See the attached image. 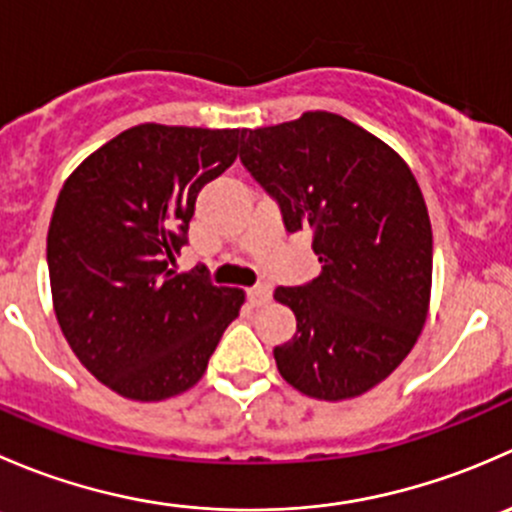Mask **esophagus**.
<instances>
[{
	"instance_id": "1",
	"label": "esophagus",
	"mask_w": 512,
	"mask_h": 512,
	"mask_svg": "<svg viewBox=\"0 0 512 512\" xmlns=\"http://www.w3.org/2000/svg\"><path fill=\"white\" fill-rule=\"evenodd\" d=\"M270 297H272V289L267 285H257L247 289V299H250L252 307H262V304L270 302Z\"/></svg>"
}]
</instances>
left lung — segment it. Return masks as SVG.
Returning a JSON list of instances; mask_svg holds the SVG:
<instances>
[{"label": "left lung", "mask_w": 512, "mask_h": 512, "mask_svg": "<svg viewBox=\"0 0 512 512\" xmlns=\"http://www.w3.org/2000/svg\"><path fill=\"white\" fill-rule=\"evenodd\" d=\"M240 160L289 232H314L322 262L309 285L275 289L297 317L292 342L275 349L282 379L319 401L366 394L409 356L431 304L433 235L414 173L329 111L245 131Z\"/></svg>", "instance_id": "8db88e82"}]
</instances>
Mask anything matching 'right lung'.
I'll use <instances>...</instances> for the list:
<instances>
[{"mask_svg":"<svg viewBox=\"0 0 512 512\" xmlns=\"http://www.w3.org/2000/svg\"><path fill=\"white\" fill-rule=\"evenodd\" d=\"M242 133L141 123L64 180L46 235L51 302L71 352L123 399L193 389L245 304L240 287L170 270L200 188L235 163Z\"/></svg>","mask_w":512,"mask_h":512,"instance_id":"1","label":"right lung"}]
</instances>
